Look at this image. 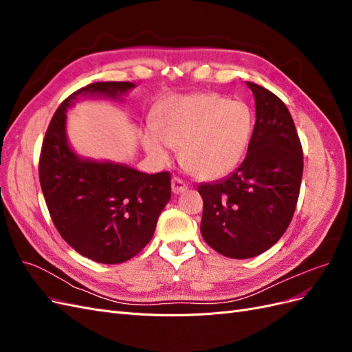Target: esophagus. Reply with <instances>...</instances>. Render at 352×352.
Returning a JSON list of instances; mask_svg holds the SVG:
<instances>
[{
  "label": "esophagus",
  "mask_w": 352,
  "mask_h": 352,
  "mask_svg": "<svg viewBox=\"0 0 352 352\" xmlns=\"http://www.w3.org/2000/svg\"><path fill=\"white\" fill-rule=\"evenodd\" d=\"M186 189H188V185L184 182L182 179H179V177H173L172 179V190H173V194H182V192H186Z\"/></svg>",
  "instance_id": "obj_1"
}]
</instances>
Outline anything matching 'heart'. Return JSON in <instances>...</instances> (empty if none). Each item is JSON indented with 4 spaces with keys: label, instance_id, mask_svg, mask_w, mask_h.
<instances>
[{
    "label": "heart",
    "instance_id": "1",
    "mask_svg": "<svg viewBox=\"0 0 352 352\" xmlns=\"http://www.w3.org/2000/svg\"><path fill=\"white\" fill-rule=\"evenodd\" d=\"M252 126L251 109L242 101L216 92L180 95L158 105L155 131L146 129L142 142L157 162H168L170 146L179 150L186 172L201 180H214L241 164Z\"/></svg>",
    "mask_w": 352,
    "mask_h": 352
}]
</instances>
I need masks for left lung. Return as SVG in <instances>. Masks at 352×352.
Wrapping results in <instances>:
<instances>
[{
	"instance_id": "obj_1",
	"label": "left lung",
	"mask_w": 352,
	"mask_h": 352,
	"mask_svg": "<svg viewBox=\"0 0 352 352\" xmlns=\"http://www.w3.org/2000/svg\"><path fill=\"white\" fill-rule=\"evenodd\" d=\"M255 124L247 157L225 179L201 184V235L229 258H251L272 248L289 226L302 179V148L280 98L247 82Z\"/></svg>"
}]
</instances>
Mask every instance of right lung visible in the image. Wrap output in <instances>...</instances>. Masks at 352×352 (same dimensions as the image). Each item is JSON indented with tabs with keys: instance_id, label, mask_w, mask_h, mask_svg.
Wrapping results in <instances>:
<instances>
[{
	"instance_id": "1",
	"label": "right lung",
	"mask_w": 352,
	"mask_h": 352,
	"mask_svg": "<svg viewBox=\"0 0 352 352\" xmlns=\"http://www.w3.org/2000/svg\"><path fill=\"white\" fill-rule=\"evenodd\" d=\"M132 82H95L63 101L48 126L39 160V182L61 238L83 257L124 263L151 241L172 195L170 173H142L111 160L79 155L67 138V110L79 98L123 101Z\"/></svg>"
}]
</instances>
